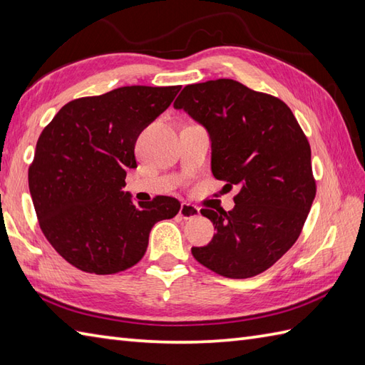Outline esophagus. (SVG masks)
<instances>
[{
  "instance_id": "esophagus-1",
  "label": "esophagus",
  "mask_w": 365,
  "mask_h": 365,
  "mask_svg": "<svg viewBox=\"0 0 365 365\" xmlns=\"http://www.w3.org/2000/svg\"><path fill=\"white\" fill-rule=\"evenodd\" d=\"M178 215H180L183 220H192V218H197V216L200 215V210L196 205L183 202L180 205V212H178Z\"/></svg>"
}]
</instances>
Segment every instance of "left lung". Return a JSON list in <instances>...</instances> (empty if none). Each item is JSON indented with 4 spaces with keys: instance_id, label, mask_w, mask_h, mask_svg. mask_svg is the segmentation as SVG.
I'll return each mask as SVG.
<instances>
[{
    "instance_id": "left-lung-1",
    "label": "left lung",
    "mask_w": 365,
    "mask_h": 365,
    "mask_svg": "<svg viewBox=\"0 0 365 365\" xmlns=\"http://www.w3.org/2000/svg\"><path fill=\"white\" fill-rule=\"evenodd\" d=\"M212 143V173L240 188L230 212L207 210L216 234L195 259L232 279L260 274L297 242L315 197L311 145L290 108L235 80L188 84L174 102Z\"/></svg>"
}]
</instances>
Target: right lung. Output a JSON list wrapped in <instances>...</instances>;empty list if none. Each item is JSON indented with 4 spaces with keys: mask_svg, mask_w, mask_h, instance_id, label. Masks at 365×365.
Segmentation results:
<instances>
[{
    "mask_svg": "<svg viewBox=\"0 0 365 365\" xmlns=\"http://www.w3.org/2000/svg\"><path fill=\"white\" fill-rule=\"evenodd\" d=\"M180 86H125L61 108L38 136L29 166L31 199L43 235L71 265L113 274L143 259L155 222L180 210L174 197L131 199L141 131L173 103Z\"/></svg>",
    "mask_w": 365,
    "mask_h": 365,
    "instance_id": "obj_1",
    "label": "right lung"
}]
</instances>
